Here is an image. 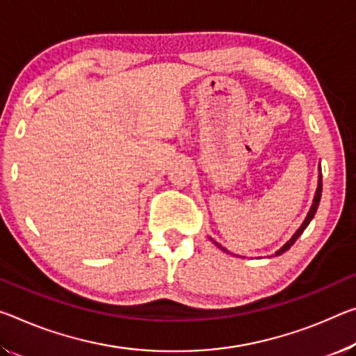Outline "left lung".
<instances>
[{"instance_id": "obj_1", "label": "left lung", "mask_w": 356, "mask_h": 356, "mask_svg": "<svg viewBox=\"0 0 356 356\" xmlns=\"http://www.w3.org/2000/svg\"><path fill=\"white\" fill-rule=\"evenodd\" d=\"M320 198H321V174H320V177H318V187H317V193H315V196H314V202H312V207H310V211H309V213H307V217H306V220H304V222H302V225H301V227H300V229H298L296 231V233L295 234H293V238L289 241V242H286V244L284 245V247H282V249L280 250H277V252H275V257H279V255H282V253H284V252H286V250H289L290 249V247L293 245V244H295V242H296V239L298 238H300V236L304 233V229H306L307 228V225L310 223V220H312L314 218V216H315V212H317V207H318V204H320ZM212 242H213V244H216L217 247H218V249H222L223 252H228L227 249H223V247L222 245H220L218 244V242H216V241H213V239H211ZM229 253V252H228Z\"/></svg>"}]
</instances>
